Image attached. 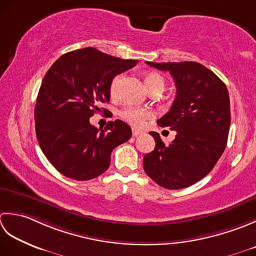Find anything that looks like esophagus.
I'll return each instance as SVG.
<instances>
[{
  "mask_svg": "<svg viewBox=\"0 0 256 256\" xmlns=\"http://www.w3.org/2000/svg\"><path fill=\"white\" fill-rule=\"evenodd\" d=\"M144 134L142 130H140V129H136V128H132V136H139V134Z\"/></svg>",
  "mask_w": 256,
  "mask_h": 256,
  "instance_id": "esophagus-1",
  "label": "esophagus"
}]
</instances>
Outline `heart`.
I'll list each match as a JSON object with an SVG mask.
<instances>
[{
  "instance_id": "1",
  "label": "heart",
  "mask_w": 256,
  "mask_h": 256,
  "mask_svg": "<svg viewBox=\"0 0 256 256\" xmlns=\"http://www.w3.org/2000/svg\"><path fill=\"white\" fill-rule=\"evenodd\" d=\"M120 80H122V75H118L112 80L110 84V94L112 96H114L117 94ZM144 84H146V87L148 88V90H151L152 88H156V87L164 88V80L162 76L157 74V72H149V74H147L144 77ZM120 116L124 120H126L130 124H132V126L142 127L144 126V122H147L151 116H152V112L150 110H147V109L128 106L126 108H124L120 112Z\"/></svg>"
}]
</instances>
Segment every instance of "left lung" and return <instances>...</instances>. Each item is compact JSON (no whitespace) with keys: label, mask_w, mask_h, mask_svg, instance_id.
Returning a JSON list of instances; mask_svg holds the SVG:
<instances>
[{"label":"left lung","mask_w":256,"mask_h":256,"mask_svg":"<svg viewBox=\"0 0 256 256\" xmlns=\"http://www.w3.org/2000/svg\"><path fill=\"white\" fill-rule=\"evenodd\" d=\"M147 64L174 77L176 97L158 124L176 130V134L174 142L164 144L158 132H149L156 147L144 157V169L166 189L190 186L213 169L226 147L231 124L228 88L199 62Z\"/></svg>","instance_id":"1"}]
</instances>
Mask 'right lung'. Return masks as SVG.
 I'll use <instances>...</instances> for the list:
<instances>
[{"label":"right lung","instance_id":"add662e5","mask_svg":"<svg viewBox=\"0 0 256 256\" xmlns=\"http://www.w3.org/2000/svg\"><path fill=\"white\" fill-rule=\"evenodd\" d=\"M137 62L87 48L60 56L46 72L34 110L36 137L62 174L78 181L96 178L108 169L112 151L132 137V128L119 119L102 130L90 118L110 99L114 77Z\"/></svg>","mask_w":256,"mask_h":256}]
</instances>
